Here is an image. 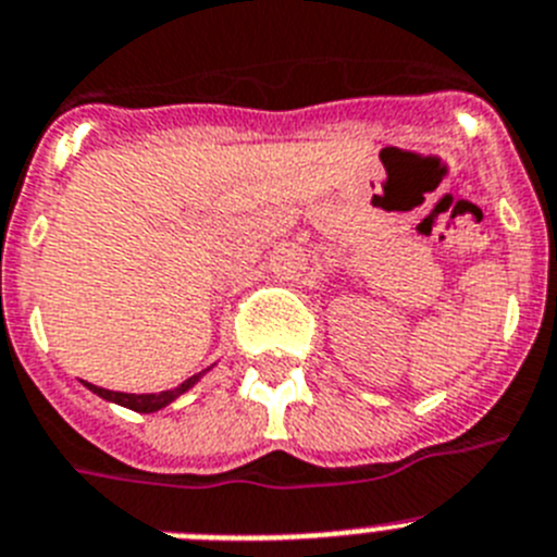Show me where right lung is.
I'll return each instance as SVG.
<instances>
[{
	"instance_id": "right-lung-1",
	"label": "right lung",
	"mask_w": 557,
	"mask_h": 557,
	"mask_svg": "<svg viewBox=\"0 0 557 557\" xmlns=\"http://www.w3.org/2000/svg\"><path fill=\"white\" fill-rule=\"evenodd\" d=\"M198 376H189V380L181 382V385L172 387V391H163V394H138L135 396V394H119V391H104V387H96V385H87V387H90L92 394L101 396V399L119 401V405H124V408H129V410H138V413H156V410L166 408L172 399H177V396L184 394V391H189V387L198 382Z\"/></svg>"
}]
</instances>
